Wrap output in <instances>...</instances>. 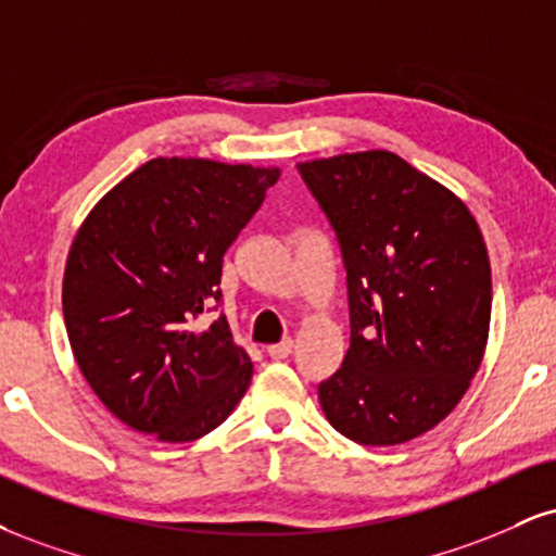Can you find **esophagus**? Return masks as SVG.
<instances>
[{
    "label": "esophagus",
    "mask_w": 556,
    "mask_h": 556,
    "mask_svg": "<svg viewBox=\"0 0 556 556\" xmlns=\"http://www.w3.org/2000/svg\"><path fill=\"white\" fill-rule=\"evenodd\" d=\"M266 354H269L271 359H287L292 354V342H290V339H287V342L266 346Z\"/></svg>",
    "instance_id": "34e87169"
}]
</instances>
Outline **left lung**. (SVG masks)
Segmentation results:
<instances>
[{
    "mask_svg": "<svg viewBox=\"0 0 556 556\" xmlns=\"http://www.w3.org/2000/svg\"><path fill=\"white\" fill-rule=\"evenodd\" d=\"M337 236L350 350L318 401L359 445H399L464 399L484 357L492 274L456 193L386 150L298 165Z\"/></svg>",
    "mask_w": 556,
    "mask_h": 556,
    "instance_id": "obj_1",
    "label": "left lung"
}]
</instances>
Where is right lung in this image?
<instances>
[{
	"instance_id": "obj_1",
	"label": "right lung",
	"mask_w": 556,
	"mask_h": 556,
	"mask_svg": "<svg viewBox=\"0 0 556 556\" xmlns=\"http://www.w3.org/2000/svg\"><path fill=\"white\" fill-rule=\"evenodd\" d=\"M279 168L157 157L92 206L70 249L64 324L96 396L131 430L189 443L230 417L251 357L217 311L223 258ZM215 305L212 306L211 303Z\"/></svg>"
}]
</instances>
